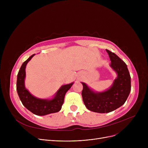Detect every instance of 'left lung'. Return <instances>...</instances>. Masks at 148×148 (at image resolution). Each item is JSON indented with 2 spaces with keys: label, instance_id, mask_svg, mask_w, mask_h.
I'll return each instance as SVG.
<instances>
[{
  "label": "left lung",
  "instance_id": "left-lung-1",
  "mask_svg": "<svg viewBox=\"0 0 148 148\" xmlns=\"http://www.w3.org/2000/svg\"><path fill=\"white\" fill-rule=\"evenodd\" d=\"M111 60L110 66L117 73L112 86L102 92H95L82 82L83 101L88 110L97 113H109L125 103L131 91V77L126 64L116 54L106 50Z\"/></svg>",
  "mask_w": 148,
  "mask_h": 148
}]
</instances>
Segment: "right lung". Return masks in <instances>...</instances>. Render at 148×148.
Segmentation results:
<instances>
[{
  "mask_svg": "<svg viewBox=\"0 0 148 148\" xmlns=\"http://www.w3.org/2000/svg\"><path fill=\"white\" fill-rule=\"evenodd\" d=\"M35 54L30 56L22 64L17 80V90L21 101L27 110L38 116H44L56 113L60 110L64 102L66 92L71 88L73 83L64 85L56 93L55 96L51 99H40L35 97L26 89L25 79L26 77L25 68L28 62Z\"/></svg>",
  "mask_w": 148,
  "mask_h": 148,
  "instance_id": "1",
  "label": "right lung"
}]
</instances>
